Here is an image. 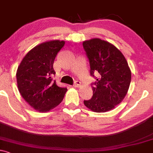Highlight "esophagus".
I'll return each mask as SVG.
<instances>
[{
  "mask_svg": "<svg viewBox=\"0 0 153 153\" xmlns=\"http://www.w3.org/2000/svg\"><path fill=\"white\" fill-rule=\"evenodd\" d=\"M80 85H81V82H80L79 81H76L74 84L73 86L74 87V88H79V87H80Z\"/></svg>",
  "mask_w": 153,
  "mask_h": 153,
  "instance_id": "esophagus-1",
  "label": "esophagus"
}]
</instances>
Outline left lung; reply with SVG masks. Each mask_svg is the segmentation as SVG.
I'll use <instances>...</instances> for the list:
<instances>
[{"instance_id":"obj_1","label":"left lung","mask_w":153,"mask_h":153,"mask_svg":"<svg viewBox=\"0 0 153 153\" xmlns=\"http://www.w3.org/2000/svg\"><path fill=\"white\" fill-rule=\"evenodd\" d=\"M90 62V75L96 81L92 84L91 99L84 104L95 112H106L122 102L128 90L131 71L124 55L109 42L92 39L82 43Z\"/></svg>"}]
</instances>
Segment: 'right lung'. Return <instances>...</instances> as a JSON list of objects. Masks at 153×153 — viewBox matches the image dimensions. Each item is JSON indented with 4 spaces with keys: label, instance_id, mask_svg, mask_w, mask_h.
Here are the masks:
<instances>
[{
    "label": "right lung",
    "instance_id": "1",
    "mask_svg": "<svg viewBox=\"0 0 153 153\" xmlns=\"http://www.w3.org/2000/svg\"><path fill=\"white\" fill-rule=\"evenodd\" d=\"M64 41L52 40L36 46L24 57L17 71L18 90L31 107L46 112L63 101L66 88H60L52 76L53 63Z\"/></svg>",
    "mask_w": 153,
    "mask_h": 153
}]
</instances>
